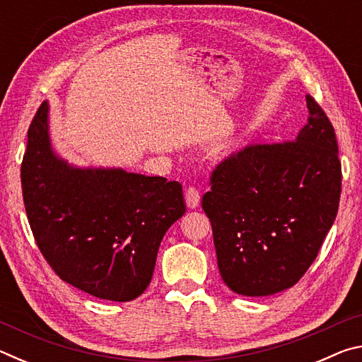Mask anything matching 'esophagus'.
I'll use <instances>...</instances> for the list:
<instances>
[{
	"label": "esophagus",
	"instance_id": "34e87169",
	"mask_svg": "<svg viewBox=\"0 0 362 362\" xmlns=\"http://www.w3.org/2000/svg\"><path fill=\"white\" fill-rule=\"evenodd\" d=\"M185 201H187V206L189 209H194V207H198L199 201H201V196L199 192L194 187H189L185 189Z\"/></svg>",
	"mask_w": 362,
	"mask_h": 362
}]
</instances>
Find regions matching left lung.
<instances>
[{"mask_svg": "<svg viewBox=\"0 0 362 362\" xmlns=\"http://www.w3.org/2000/svg\"><path fill=\"white\" fill-rule=\"evenodd\" d=\"M292 142L250 145L211 177L203 209L223 283L246 297L289 289L315 262L339 211L341 166L334 127L311 95Z\"/></svg>", "mask_w": 362, "mask_h": 362, "instance_id": "8db88e82", "label": "left lung"}]
</instances>
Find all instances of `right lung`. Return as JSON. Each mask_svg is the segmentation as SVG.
<instances>
[{
  "label": "right lung",
  "mask_w": 362,
  "mask_h": 362,
  "mask_svg": "<svg viewBox=\"0 0 362 362\" xmlns=\"http://www.w3.org/2000/svg\"><path fill=\"white\" fill-rule=\"evenodd\" d=\"M21 180L28 222L49 265L65 283L112 302L142 296L159 244L187 211L179 182L122 168H79L59 156L47 100L30 124Z\"/></svg>",
  "instance_id": "1"
}]
</instances>
